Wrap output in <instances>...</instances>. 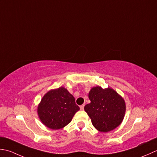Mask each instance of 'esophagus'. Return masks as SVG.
Masks as SVG:
<instances>
[{
	"instance_id": "1",
	"label": "esophagus",
	"mask_w": 157,
	"mask_h": 157,
	"mask_svg": "<svg viewBox=\"0 0 157 157\" xmlns=\"http://www.w3.org/2000/svg\"><path fill=\"white\" fill-rule=\"evenodd\" d=\"M84 106H85V105H84V104H82V105H80V108H81V110H84Z\"/></svg>"
}]
</instances>
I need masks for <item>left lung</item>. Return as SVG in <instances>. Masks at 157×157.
<instances>
[{"instance_id":"8db88e82","label":"left lung","mask_w":157,"mask_h":157,"mask_svg":"<svg viewBox=\"0 0 157 157\" xmlns=\"http://www.w3.org/2000/svg\"><path fill=\"white\" fill-rule=\"evenodd\" d=\"M89 98L91 102L85 105L84 109L99 132H108L122 123L126 110L125 102L113 89L94 87L89 93Z\"/></svg>"}]
</instances>
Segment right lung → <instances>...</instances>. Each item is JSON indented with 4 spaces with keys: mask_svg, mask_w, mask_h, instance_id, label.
Segmentation results:
<instances>
[{
    "mask_svg": "<svg viewBox=\"0 0 157 157\" xmlns=\"http://www.w3.org/2000/svg\"><path fill=\"white\" fill-rule=\"evenodd\" d=\"M80 108L75 99L64 87L52 89L43 97L38 105V117L44 125L59 129L70 123Z\"/></svg>",
    "mask_w": 157,
    "mask_h": 157,
    "instance_id": "add662e5",
    "label": "right lung"
}]
</instances>
